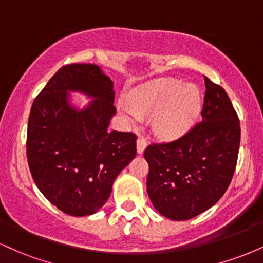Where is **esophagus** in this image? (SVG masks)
<instances>
[{"mask_svg":"<svg viewBox=\"0 0 263 263\" xmlns=\"http://www.w3.org/2000/svg\"><path fill=\"white\" fill-rule=\"evenodd\" d=\"M146 147H147V141L144 140L143 137H138L137 138V153L142 155V153L144 152V149H146Z\"/></svg>","mask_w":263,"mask_h":263,"instance_id":"esophagus-1","label":"esophagus"}]
</instances>
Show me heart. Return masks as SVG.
<instances>
[{"instance_id":"b5f03b06","label":"heart","mask_w":263,"mask_h":263,"mask_svg":"<svg viewBox=\"0 0 263 263\" xmlns=\"http://www.w3.org/2000/svg\"><path fill=\"white\" fill-rule=\"evenodd\" d=\"M201 95L195 85L164 79L141 87L131 101L120 102L122 116L131 125L153 116L152 127L162 137H177L195 122L200 114Z\"/></svg>"}]
</instances>
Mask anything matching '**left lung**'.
I'll use <instances>...</instances> for the list:
<instances>
[{"label": "left lung", "instance_id": "obj_1", "mask_svg": "<svg viewBox=\"0 0 263 263\" xmlns=\"http://www.w3.org/2000/svg\"><path fill=\"white\" fill-rule=\"evenodd\" d=\"M201 120L185 135L144 151L147 193L155 209L171 220H189L225 194L236 168L240 120L228 93L204 77Z\"/></svg>", "mask_w": 263, "mask_h": 263}]
</instances>
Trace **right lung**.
Returning <instances> with one entry per match:
<instances>
[{"instance_id": "add662e5", "label": "right lung", "mask_w": 263, "mask_h": 263, "mask_svg": "<svg viewBox=\"0 0 263 263\" xmlns=\"http://www.w3.org/2000/svg\"><path fill=\"white\" fill-rule=\"evenodd\" d=\"M68 91L96 100L78 110ZM114 100V83L100 66L74 63L60 68L33 101L27 131L29 170L42 194L68 215L95 214L136 157L135 134L108 131L116 114Z\"/></svg>"}]
</instances>
